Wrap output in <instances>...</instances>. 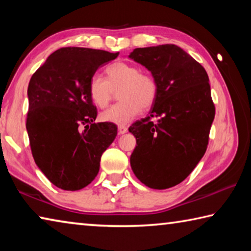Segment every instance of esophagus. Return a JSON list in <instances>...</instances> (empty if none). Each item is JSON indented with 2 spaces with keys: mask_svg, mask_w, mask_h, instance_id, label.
Masks as SVG:
<instances>
[{
  "mask_svg": "<svg viewBox=\"0 0 251 251\" xmlns=\"http://www.w3.org/2000/svg\"><path fill=\"white\" fill-rule=\"evenodd\" d=\"M127 127L126 126H124V125H120L118 126V134H125V133H127Z\"/></svg>",
  "mask_w": 251,
  "mask_h": 251,
  "instance_id": "obj_1",
  "label": "esophagus"
}]
</instances>
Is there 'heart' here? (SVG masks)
I'll return each mask as SVG.
<instances>
[{"label":"heart","instance_id":"b5f03b06","mask_svg":"<svg viewBox=\"0 0 251 251\" xmlns=\"http://www.w3.org/2000/svg\"><path fill=\"white\" fill-rule=\"evenodd\" d=\"M106 79L93 76L88 84V94L93 104L104 108L109 104L113 91L120 87L117 97L121 101L100 114V120L124 125L141 113L151 108L158 95L156 78L137 65L128 62H115L106 67Z\"/></svg>","mask_w":251,"mask_h":251}]
</instances>
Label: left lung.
Listing matches in <instances>:
<instances>
[{
	"mask_svg": "<svg viewBox=\"0 0 251 251\" xmlns=\"http://www.w3.org/2000/svg\"><path fill=\"white\" fill-rule=\"evenodd\" d=\"M129 57L151 71L158 84L151 115L129 127L137 144L130 166L150 188H171L206 152L215 118L209 78L196 59L174 44L135 49Z\"/></svg>",
	"mask_w": 251,
	"mask_h": 251,
	"instance_id": "obj_1",
	"label": "left lung"
}]
</instances>
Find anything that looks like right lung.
<instances>
[{
    "mask_svg": "<svg viewBox=\"0 0 251 251\" xmlns=\"http://www.w3.org/2000/svg\"><path fill=\"white\" fill-rule=\"evenodd\" d=\"M120 53L62 48L28 83L26 129L33 158L58 188L78 190L95 179L100 157L117 135L113 123H95L88 94L95 72Z\"/></svg>",
    "mask_w": 251,
    "mask_h": 251,
    "instance_id": "1",
    "label": "right lung"
}]
</instances>
